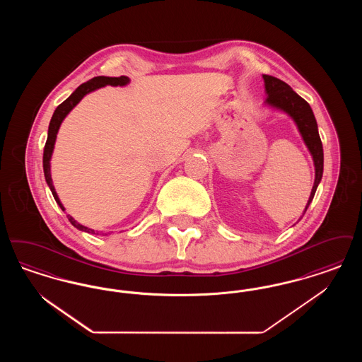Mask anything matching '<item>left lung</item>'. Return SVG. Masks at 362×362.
I'll return each instance as SVG.
<instances>
[{"label": "left lung", "mask_w": 362, "mask_h": 362, "mask_svg": "<svg viewBox=\"0 0 362 362\" xmlns=\"http://www.w3.org/2000/svg\"><path fill=\"white\" fill-rule=\"evenodd\" d=\"M263 80H264V88L267 93L266 104L286 112L293 121L296 122L297 129L313 158L315 183L310 191L308 204L303 213L304 216L323 176V145L317 132V123L310 104L307 103L301 96H298L286 83L267 74H263Z\"/></svg>", "instance_id": "obj_1"}]
</instances>
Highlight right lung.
Returning <instances> with one entry per match:
<instances>
[{"instance_id": "1", "label": "right lung", "mask_w": 362, "mask_h": 362, "mask_svg": "<svg viewBox=\"0 0 362 362\" xmlns=\"http://www.w3.org/2000/svg\"><path fill=\"white\" fill-rule=\"evenodd\" d=\"M129 77L126 76H121V77H105V76H99V77H93L90 78L89 81H86L84 84L78 86L69 98L64 102V103L59 104L54 114H52V121L49 124V134H47V141H46V145H45V151H43V171H45V177H46V182L49 185V187L52 189V197L55 199V202L59 205V207L62 210H65L64 205L61 204L55 189L52 186V173H50V160H52V151H54V144H55V139H57V133L59 130V126L62 121L65 119V117L69 114L70 111L78 104V102L86 96V93L92 92V90H96L99 88L105 86H123L126 84H129ZM70 223L73 226H76L77 229L83 230V232H88V233H93V235H99L98 232H95L93 229L84 226V225L78 224L71 216H68Z\"/></svg>"}]
</instances>
